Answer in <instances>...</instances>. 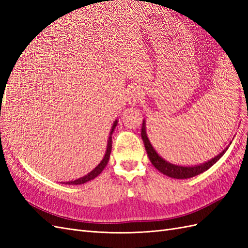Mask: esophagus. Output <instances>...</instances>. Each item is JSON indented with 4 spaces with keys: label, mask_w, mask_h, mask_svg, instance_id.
Listing matches in <instances>:
<instances>
[{
    "label": "esophagus",
    "mask_w": 248,
    "mask_h": 248,
    "mask_svg": "<svg viewBox=\"0 0 248 248\" xmlns=\"http://www.w3.org/2000/svg\"><path fill=\"white\" fill-rule=\"evenodd\" d=\"M140 94L138 91H136V90H132L129 95V103L134 104V102H137L140 99Z\"/></svg>",
    "instance_id": "1"
}]
</instances>
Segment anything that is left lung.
<instances>
[{"label": "left lung", "mask_w": 248, "mask_h": 248, "mask_svg": "<svg viewBox=\"0 0 248 248\" xmlns=\"http://www.w3.org/2000/svg\"><path fill=\"white\" fill-rule=\"evenodd\" d=\"M140 136H141L142 141H144V145L146 148V151L148 153L149 159L152 162L153 166L159 171H161L162 174H164L166 176H169L170 178H175V179H187V178H191V177L202 174V172H204L205 170L211 168L214 163H216L217 160H219L220 157L224 154V152H226L228 149L227 148L226 150H223V151L219 155L215 156L214 158H212L211 160H209L208 162H205L202 164H200V166L180 167V166H176V164H171V163L166 161L156 153L152 145L150 144V141H149L148 137L146 134L145 122L142 123V127L140 129Z\"/></svg>", "instance_id": "1"}]
</instances>
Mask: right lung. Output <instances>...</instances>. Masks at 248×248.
Segmentation results:
<instances>
[{"mask_svg": "<svg viewBox=\"0 0 248 248\" xmlns=\"http://www.w3.org/2000/svg\"><path fill=\"white\" fill-rule=\"evenodd\" d=\"M117 123H118V121L116 120V121L114 122V125H112V127H111V130H110V133H109V138H108V140L107 152H106V155H104V157H103V159L101 160V162H100V163L98 164V166H97L91 172H89V174L86 175L85 177L74 180V181L66 182V184H69V185H78V184L86 183V182L90 181V180H93L94 178H96V177L98 176V175L100 174V172L104 170V168H106V166H107L108 162V159H109V154H110V152H111V134H112V132H114V129L116 128Z\"/></svg>", "mask_w": 248, "mask_h": 248, "instance_id": "add662e5", "label": "right lung"}]
</instances>
